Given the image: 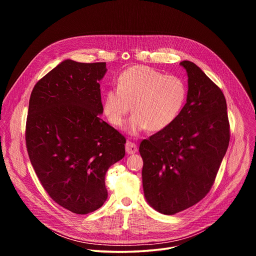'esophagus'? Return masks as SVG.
Instances as JSON below:
<instances>
[{"instance_id": "1", "label": "esophagus", "mask_w": 256, "mask_h": 256, "mask_svg": "<svg viewBox=\"0 0 256 256\" xmlns=\"http://www.w3.org/2000/svg\"><path fill=\"white\" fill-rule=\"evenodd\" d=\"M126 154H128V155L136 153L138 152L136 144L134 142H126Z\"/></svg>"}]
</instances>
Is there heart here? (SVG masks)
<instances>
[{
  "instance_id": "1",
  "label": "heart",
  "mask_w": 256,
  "mask_h": 256,
  "mask_svg": "<svg viewBox=\"0 0 256 256\" xmlns=\"http://www.w3.org/2000/svg\"><path fill=\"white\" fill-rule=\"evenodd\" d=\"M184 82L176 76L147 66H134L124 70L116 88L108 89L103 97V112L114 126H120L132 109L126 132L136 136L144 130L160 132L178 118L186 100Z\"/></svg>"
}]
</instances>
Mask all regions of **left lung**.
Instances as JSON below:
<instances>
[{"label": "left lung", "instance_id": "left-lung-1", "mask_svg": "<svg viewBox=\"0 0 256 256\" xmlns=\"http://www.w3.org/2000/svg\"><path fill=\"white\" fill-rule=\"evenodd\" d=\"M180 66L188 77L186 103L170 126L144 140L138 149L144 198L164 214L186 210L206 196L230 140L223 92L196 64Z\"/></svg>", "mask_w": 256, "mask_h": 256}]
</instances>
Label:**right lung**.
<instances>
[{"label": "right lung", "instance_id": "right-lung-1", "mask_svg": "<svg viewBox=\"0 0 256 256\" xmlns=\"http://www.w3.org/2000/svg\"><path fill=\"white\" fill-rule=\"evenodd\" d=\"M106 62L66 60L34 86L26 122L30 162L48 196L79 214L107 198L105 174L126 155V138L103 122Z\"/></svg>", "mask_w": 256, "mask_h": 256}]
</instances>
